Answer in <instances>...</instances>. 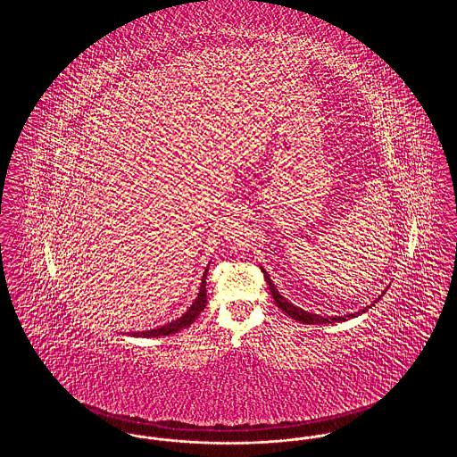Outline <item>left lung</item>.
Listing matches in <instances>:
<instances>
[{"label": "left lung", "mask_w": 457, "mask_h": 457, "mask_svg": "<svg viewBox=\"0 0 457 457\" xmlns=\"http://www.w3.org/2000/svg\"><path fill=\"white\" fill-rule=\"evenodd\" d=\"M262 272H263L265 281L269 284V289H270V293H272V298H274V302L278 304V308H281L287 317H291L293 320H298V322H302V324H336V322H346L349 319H354V317H358V315L365 313V312H367L369 308H371L373 304L377 303V302L384 296V293L387 291V289H384V291H382V295H380L378 298H375V302H373V303L363 306L361 310H358V312H354V313L339 315V317H337V315H334V317H322V315L310 313V312H306L303 308H298V306L289 303V302L284 298L283 295L276 289V286L272 283V279L269 278V274L263 270V267H262Z\"/></svg>", "instance_id": "left-lung-1"}]
</instances>
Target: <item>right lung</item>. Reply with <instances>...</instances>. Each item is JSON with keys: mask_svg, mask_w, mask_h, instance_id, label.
<instances>
[{"mask_svg": "<svg viewBox=\"0 0 457 457\" xmlns=\"http://www.w3.org/2000/svg\"><path fill=\"white\" fill-rule=\"evenodd\" d=\"M207 272L209 269H205L204 276H202V283H200V289L196 295L195 302L192 306L176 320L168 322L166 326L155 327L151 330H142V332H131V336H138V337H159V336H170V334H176L178 330H183L188 326H192L195 322L196 317L200 315V312L205 308L207 304V289H205V279H207Z\"/></svg>", "mask_w": 457, "mask_h": 457, "instance_id": "right-lung-1", "label": "right lung"}]
</instances>
